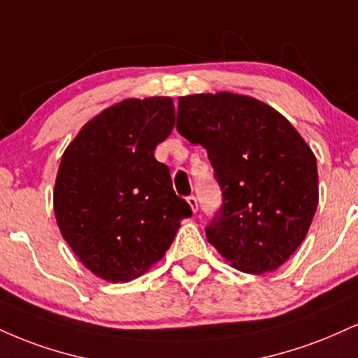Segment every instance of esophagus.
<instances>
[{
    "instance_id": "obj_1",
    "label": "esophagus",
    "mask_w": 358,
    "mask_h": 358,
    "mask_svg": "<svg viewBox=\"0 0 358 358\" xmlns=\"http://www.w3.org/2000/svg\"><path fill=\"white\" fill-rule=\"evenodd\" d=\"M187 201H188V205L192 206V210H193V213H196V210H198V200H196V196H193V195H190L187 198Z\"/></svg>"
}]
</instances>
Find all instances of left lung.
<instances>
[{
  "label": "left lung",
  "mask_w": 358,
  "mask_h": 358,
  "mask_svg": "<svg viewBox=\"0 0 358 358\" xmlns=\"http://www.w3.org/2000/svg\"><path fill=\"white\" fill-rule=\"evenodd\" d=\"M176 130L206 150L222 188L208 242L245 273L285 264L318 205L315 155L299 131L272 106L227 92L180 96Z\"/></svg>",
  "instance_id": "8db88e82"
}]
</instances>
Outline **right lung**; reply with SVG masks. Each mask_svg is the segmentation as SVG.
Returning a JSON list of instances; mask_svg holds the SVG:
<instances>
[{"instance_id": "add662e5", "label": "right lung", "mask_w": 358, "mask_h": 358, "mask_svg": "<svg viewBox=\"0 0 358 358\" xmlns=\"http://www.w3.org/2000/svg\"><path fill=\"white\" fill-rule=\"evenodd\" d=\"M173 123L171 98H131L90 120L64 150L53 193L56 222L81 264L106 282L143 275L192 217L168 166L153 155Z\"/></svg>"}]
</instances>
